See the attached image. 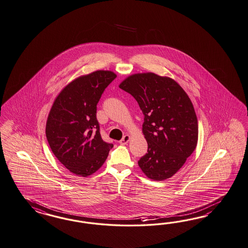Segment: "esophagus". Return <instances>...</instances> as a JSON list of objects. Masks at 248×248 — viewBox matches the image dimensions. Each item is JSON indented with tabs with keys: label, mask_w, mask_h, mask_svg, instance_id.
<instances>
[{
	"label": "esophagus",
	"mask_w": 248,
	"mask_h": 248,
	"mask_svg": "<svg viewBox=\"0 0 248 248\" xmlns=\"http://www.w3.org/2000/svg\"><path fill=\"white\" fill-rule=\"evenodd\" d=\"M129 140H130V136H129L128 134H125V135L123 137V139L119 141V143L122 144V145H124V144H126L128 141H129Z\"/></svg>",
	"instance_id": "esophagus-1"
}]
</instances>
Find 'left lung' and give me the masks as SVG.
I'll use <instances>...</instances> for the list:
<instances>
[{"label":"left lung","mask_w":248,"mask_h":248,"mask_svg":"<svg viewBox=\"0 0 248 248\" xmlns=\"http://www.w3.org/2000/svg\"><path fill=\"white\" fill-rule=\"evenodd\" d=\"M119 87L134 96L144 115L148 150L139 167L154 181L170 178L197 146L198 120L191 101L177 82L154 73L130 76Z\"/></svg>","instance_id":"1"}]
</instances>
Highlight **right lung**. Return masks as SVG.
<instances>
[{
    "label": "right lung",
    "mask_w": 248,
    "mask_h": 248,
    "mask_svg": "<svg viewBox=\"0 0 248 248\" xmlns=\"http://www.w3.org/2000/svg\"><path fill=\"white\" fill-rule=\"evenodd\" d=\"M115 78V74L105 70L82 76L61 91L51 107L47 140L57 159L74 174H93L114 146L101 137L96 106Z\"/></svg>",
    "instance_id": "1"
}]
</instances>
